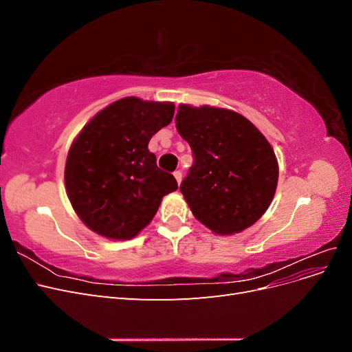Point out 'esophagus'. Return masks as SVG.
Instances as JSON below:
<instances>
[{
    "instance_id": "34e87169",
    "label": "esophagus",
    "mask_w": 352,
    "mask_h": 352,
    "mask_svg": "<svg viewBox=\"0 0 352 352\" xmlns=\"http://www.w3.org/2000/svg\"><path fill=\"white\" fill-rule=\"evenodd\" d=\"M173 176H175V179L177 180V184L182 182V172H180V170H176V172L173 173Z\"/></svg>"
}]
</instances>
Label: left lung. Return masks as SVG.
Segmentation results:
<instances>
[{"label": "left lung", "mask_w": 352, "mask_h": 352, "mask_svg": "<svg viewBox=\"0 0 352 352\" xmlns=\"http://www.w3.org/2000/svg\"><path fill=\"white\" fill-rule=\"evenodd\" d=\"M176 127L194 154L180 192L195 219L219 235L252 226L278 186L279 166L269 141L239 113L210 105L180 104Z\"/></svg>", "instance_id": "left-lung-1"}]
</instances>
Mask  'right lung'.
<instances>
[{
  "instance_id": "obj_1",
  "label": "right lung",
  "mask_w": 352,
  "mask_h": 352,
  "mask_svg": "<svg viewBox=\"0 0 352 352\" xmlns=\"http://www.w3.org/2000/svg\"><path fill=\"white\" fill-rule=\"evenodd\" d=\"M173 102L126 97L107 105L73 141L65 170L67 197L91 230L132 239L153 220L177 182L157 167L148 142L173 119Z\"/></svg>"
}]
</instances>
